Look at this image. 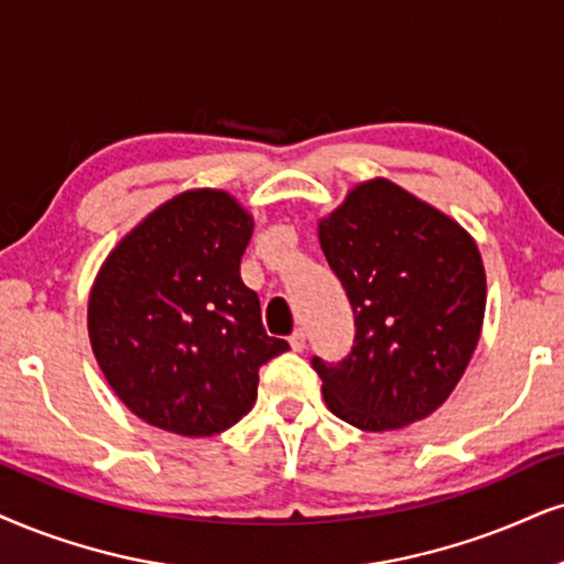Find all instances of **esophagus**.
<instances>
[{
    "instance_id": "obj_1",
    "label": "esophagus",
    "mask_w": 564,
    "mask_h": 564,
    "mask_svg": "<svg viewBox=\"0 0 564 564\" xmlns=\"http://www.w3.org/2000/svg\"><path fill=\"white\" fill-rule=\"evenodd\" d=\"M290 347H293L295 352L305 350V332L303 329H295L293 335H290Z\"/></svg>"
}]
</instances>
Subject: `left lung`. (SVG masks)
I'll return each instance as SVG.
<instances>
[{
  "label": "left lung",
  "mask_w": 564,
  "mask_h": 564,
  "mask_svg": "<svg viewBox=\"0 0 564 564\" xmlns=\"http://www.w3.org/2000/svg\"><path fill=\"white\" fill-rule=\"evenodd\" d=\"M318 242L356 314L350 356L314 358L326 408L360 431L426 419L481 337L486 271L476 240L436 206L373 177L318 219Z\"/></svg>",
  "instance_id": "obj_1"
}]
</instances>
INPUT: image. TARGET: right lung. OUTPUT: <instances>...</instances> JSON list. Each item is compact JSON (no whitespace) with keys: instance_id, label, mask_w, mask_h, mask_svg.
<instances>
[{"instance_id":"obj_1","label":"right lung","mask_w":564,"mask_h":564,"mask_svg":"<svg viewBox=\"0 0 564 564\" xmlns=\"http://www.w3.org/2000/svg\"><path fill=\"white\" fill-rule=\"evenodd\" d=\"M253 217L217 187L145 214L88 293L96 364L130 413L180 436H214L253 408L259 368L290 350L240 280Z\"/></svg>"}]
</instances>
